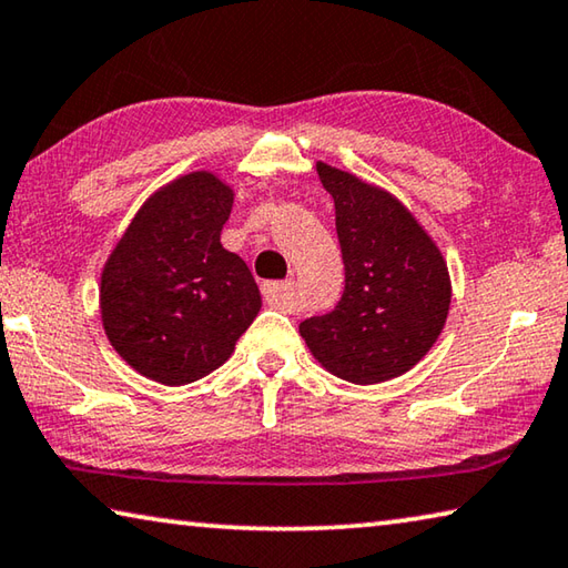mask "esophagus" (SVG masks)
<instances>
[{"label":"esophagus","instance_id":"esophagus-1","mask_svg":"<svg viewBox=\"0 0 568 568\" xmlns=\"http://www.w3.org/2000/svg\"><path fill=\"white\" fill-rule=\"evenodd\" d=\"M263 297L267 305L273 307H281V311H291L293 307V283L285 281V283H265L263 285Z\"/></svg>","mask_w":568,"mask_h":568}]
</instances>
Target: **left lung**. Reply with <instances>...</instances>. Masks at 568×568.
Wrapping results in <instances>:
<instances>
[{
  "instance_id": "left-lung-1",
  "label": "left lung",
  "mask_w": 568,
  "mask_h": 568,
  "mask_svg": "<svg viewBox=\"0 0 568 568\" xmlns=\"http://www.w3.org/2000/svg\"><path fill=\"white\" fill-rule=\"evenodd\" d=\"M345 265L338 305L301 323L315 361L371 386L410 371L444 331L450 281L434 240L390 192L318 162Z\"/></svg>"
}]
</instances>
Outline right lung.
I'll list each match as a JSON object with an SVG mask.
<instances>
[{
    "instance_id": "1",
    "label": "right lung",
    "mask_w": 568,
    "mask_h": 568,
    "mask_svg": "<svg viewBox=\"0 0 568 568\" xmlns=\"http://www.w3.org/2000/svg\"><path fill=\"white\" fill-rule=\"evenodd\" d=\"M233 190L190 172L158 190L104 263V333L134 371L165 386L213 373L261 311L243 257L220 245Z\"/></svg>"
}]
</instances>
